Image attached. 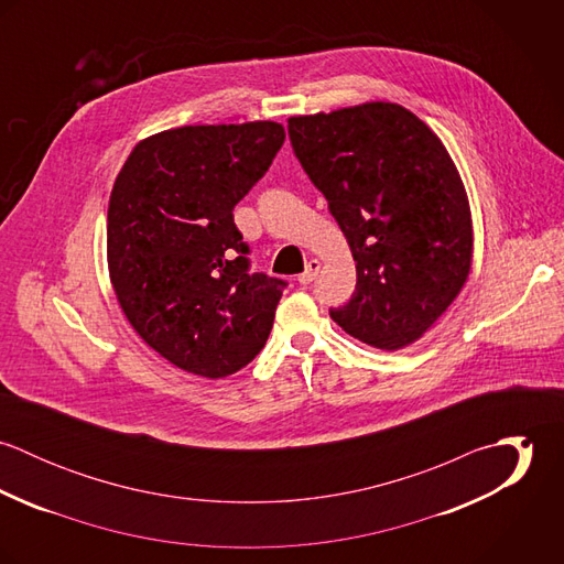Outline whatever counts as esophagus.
<instances>
[{"label": "esophagus", "instance_id": "1", "mask_svg": "<svg viewBox=\"0 0 564 564\" xmlns=\"http://www.w3.org/2000/svg\"><path fill=\"white\" fill-rule=\"evenodd\" d=\"M319 269H322V262H319L317 258L308 260V264H306V271L297 275V282H300V284H311V282H313V280L319 275Z\"/></svg>", "mask_w": 564, "mask_h": 564}]
</instances>
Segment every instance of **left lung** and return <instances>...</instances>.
Returning <instances> with one entry per match:
<instances>
[{
	"label": "left lung",
	"instance_id": "obj_1",
	"mask_svg": "<svg viewBox=\"0 0 564 564\" xmlns=\"http://www.w3.org/2000/svg\"><path fill=\"white\" fill-rule=\"evenodd\" d=\"M289 137L356 260V291L329 317L378 349L414 343L456 300L474 256L469 199L445 145L391 101L291 117Z\"/></svg>",
	"mask_w": 564,
	"mask_h": 564
}]
</instances>
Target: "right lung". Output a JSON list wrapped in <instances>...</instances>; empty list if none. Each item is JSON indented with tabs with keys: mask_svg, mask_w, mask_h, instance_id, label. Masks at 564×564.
<instances>
[{
	"mask_svg": "<svg viewBox=\"0 0 564 564\" xmlns=\"http://www.w3.org/2000/svg\"><path fill=\"white\" fill-rule=\"evenodd\" d=\"M275 121L184 126L141 141L108 204V271L139 336L175 367L226 378L273 327L284 280L249 273L235 206L284 143Z\"/></svg>",
	"mask_w": 564,
	"mask_h": 564,
	"instance_id": "1",
	"label": "right lung"
}]
</instances>
